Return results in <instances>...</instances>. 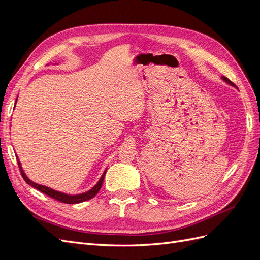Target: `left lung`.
Segmentation results:
<instances>
[{
    "mask_svg": "<svg viewBox=\"0 0 260 260\" xmlns=\"http://www.w3.org/2000/svg\"><path fill=\"white\" fill-rule=\"evenodd\" d=\"M221 80H222V81H224L225 83H228V84H229V85H231V86H234V88H235V85H234V84H233V83H232V82H231L229 79H228V78H225V77H222V78H221Z\"/></svg>",
    "mask_w": 260,
    "mask_h": 260,
    "instance_id": "8db88e82",
    "label": "left lung"
}]
</instances>
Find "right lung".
I'll use <instances>...</instances> for the list:
<instances>
[{"label": "right lung", "mask_w": 260, "mask_h": 260, "mask_svg": "<svg viewBox=\"0 0 260 260\" xmlns=\"http://www.w3.org/2000/svg\"><path fill=\"white\" fill-rule=\"evenodd\" d=\"M18 98V96H17ZM17 101V100H16ZM16 104V103H15ZM17 161H18V167L20 169V172H21V176L22 178L25 179L26 182L31 185L32 187L37 188V190H39L40 192L46 194L51 196L52 199H55L57 200L59 202H62V203H66V204H77V203H81V202H84V201H88V200H91L92 198H94L95 196L99 191L101 190V186L102 184H103V181H104V177H105V174H106V170L107 168L105 169V171L103 172V175H102V177L100 178V180L98 181V183L94 185L92 188H90L89 191L86 192H83V193H79V194H67V193H64V192H59V191H56L54 190V188H51L49 186H45V185H41V184H38L36 182H34V181H31L27 175L25 174V171H23L22 167H21V164L18 159L17 157Z\"/></svg>", "instance_id": "1"}]
</instances>
